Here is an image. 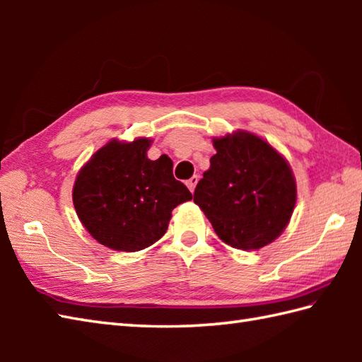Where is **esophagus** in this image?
<instances>
[{
	"instance_id": "34e87169",
	"label": "esophagus",
	"mask_w": 362,
	"mask_h": 362,
	"mask_svg": "<svg viewBox=\"0 0 362 362\" xmlns=\"http://www.w3.org/2000/svg\"><path fill=\"white\" fill-rule=\"evenodd\" d=\"M197 182H199V177L197 175H193V177H191V179L187 180V187L189 188L191 193H194V188L197 185Z\"/></svg>"
}]
</instances>
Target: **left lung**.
<instances>
[{
	"mask_svg": "<svg viewBox=\"0 0 362 362\" xmlns=\"http://www.w3.org/2000/svg\"><path fill=\"white\" fill-rule=\"evenodd\" d=\"M216 153L194 189V204L235 249H261L286 228L297 199L291 166L259 136L244 130L213 138Z\"/></svg>",
	"mask_w": 362,
	"mask_h": 362,
	"instance_id": "left-lung-1",
	"label": "left lung"
}]
</instances>
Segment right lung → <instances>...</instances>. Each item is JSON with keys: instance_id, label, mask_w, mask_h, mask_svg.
Returning <instances> with one entry per match:
<instances>
[{"instance_id": "1", "label": "right lung", "mask_w": 362, "mask_h": 362, "mask_svg": "<svg viewBox=\"0 0 362 362\" xmlns=\"http://www.w3.org/2000/svg\"><path fill=\"white\" fill-rule=\"evenodd\" d=\"M149 138L112 140L82 166L73 204L82 226L105 247L136 252L166 233L171 211L191 201L168 156L148 158Z\"/></svg>"}]
</instances>
